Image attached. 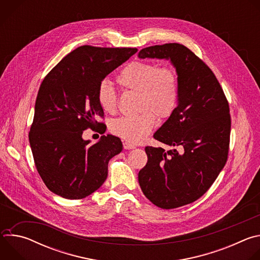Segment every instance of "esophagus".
<instances>
[{
  "instance_id": "obj_1",
  "label": "esophagus",
  "mask_w": 260,
  "mask_h": 260,
  "mask_svg": "<svg viewBox=\"0 0 260 260\" xmlns=\"http://www.w3.org/2000/svg\"><path fill=\"white\" fill-rule=\"evenodd\" d=\"M123 148H124V149H126V150H131V149H134L135 145H133L129 142H123Z\"/></svg>"
}]
</instances>
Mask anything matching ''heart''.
<instances>
[{
    "label": "heart",
    "mask_w": 260,
    "mask_h": 260,
    "mask_svg": "<svg viewBox=\"0 0 260 260\" xmlns=\"http://www.w3.org/2000/svg\"><path fill=\"white\" fill-rule=\"evenodd\" d=\"M118 84L126 91L138 93V111L134 117H121L111 124L115 136L131 142L143 141L153 129L156 119H166L175 111L179 100L177 74L172 68H159L156 63L134 61L118 74ZM98 103L106 113L117 109V95L106 82L98 90Z\"/></svg>",
    "instance_id": "heart-1"
}]
</instances>
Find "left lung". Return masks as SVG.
Instances as JSON below:
<instances>
[{
	"instance_id": "obj_1",
	"label": "left lung",
	"mask_w": 260,
	"mask_h": 260,
	"mask_svg": "<svg viewBox=\"0 0 260 260\" xmlns=\"http://www.w3.org/2000/svg\"><path fill=\"white\" fill-rule=\"evenodd\" d=\"M138 57L170 60L179 84L175 111L153 135L155 140L176 149L145 148L148 161L138 175L140 187L161 209L193 203L211 187L228 159V100L211 69L184 45L146 47Z\"/></svg>"
}]
</instances>
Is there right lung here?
Returning <instances> with one entry per match:
<instances>
[{"mask_svg":"<svg viewBox=\"0 0 260 260\" xmlns=\"http://www.w3.org/2000/svg\"><path fill=\"white\" fill-rule=\"evenodd\" d=\"M137 48L81 46L64 56L44 78L35 104L28 134L35 165L47 188L68 200L98 190L108 176V162L122 150L119 138L107 135L90 144L86 128L104 127L98 90L109 74Z\"/></svg>","mask_w":260,"mask_h":260,"instance_id":"1","label":"right lung"}]
</instances>
